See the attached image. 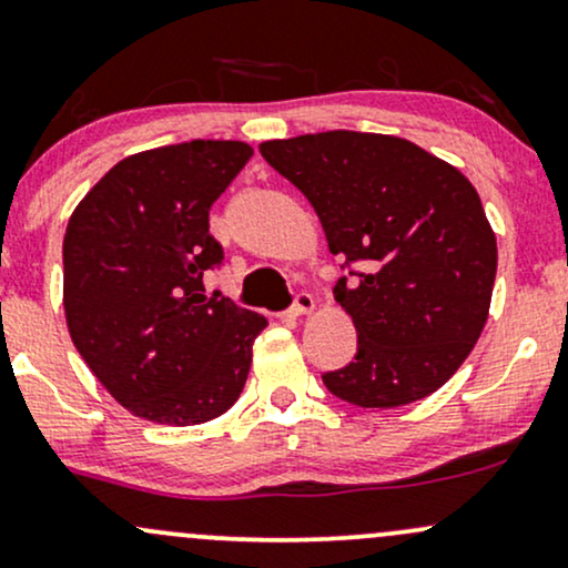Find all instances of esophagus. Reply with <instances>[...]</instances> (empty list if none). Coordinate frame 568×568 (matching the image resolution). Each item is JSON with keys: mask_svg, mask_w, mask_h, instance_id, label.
<instances>
[{"mask_svg": "<svg viewBox=\"0 0 568 568\" xmlns=\"http://www.w3.org/2000/svg\"><path fill=\"white\" fill-rule=\"evenodd\" d=\"M313 305H316V300H313L311 292H297L295 303L290 305V316H303V313H311Z\"/></svg>", "mask_w": 568, "mask_h": 568, "instance_id": "34e87169", "label": "esophagus"}]
</instances>
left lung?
Returning <instances> with one entry per match:
<instances>
[{
	"instance_id": "1",
	"label": "left lung",
	"mask_w": 568,
	"mask_h": 568,
	"mask_svg": "<svg viewBox=\"0 0 568 568\" xmlns=\"http://www.w3.org/2000/svg\"><path fill=\"white\" fill-rule=\"evenodd\" d=\"M260 153L303 191L332 255L335 300L356 324V356L322 375L366 409L430 396L468 358L486 324L497 242L463 172L409 140L332 130L268 140Z\"/></svg>"
}]
</instances>
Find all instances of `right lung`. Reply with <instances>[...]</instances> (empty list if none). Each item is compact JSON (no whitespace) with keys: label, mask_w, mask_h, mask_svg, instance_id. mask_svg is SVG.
Instances as JSON below:
<instances>
[{"label":"right lung","mask_w":568,"mask_h":568,"mask_svg":"<svg viewBox=\"0 0 568 568\" xmlns=\"http://www.w3.org/2000/svg\"><path fill=\"white\" fill-rule=\"evenodd\" d=\"M239 140H191L126 156L73 210L63 305L77 351L132 415L199 425L236 404L265 318L204 297L223 268L210 206L250 162Z\"/></svg>","instance_id":"obj_1"}]
</instances>
